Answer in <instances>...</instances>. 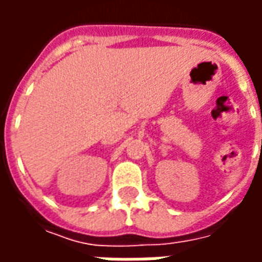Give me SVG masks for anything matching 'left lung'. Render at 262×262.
I'll list each match as a JSON object with an SVG mask.
<instances>
[{"label":"left lung","instance_id":"1","mask_svg":"<svg viewBox=\"0 0 262 262\" xmlns=\"http://www.w3.org/2000/svg\"><path fill=\"white\" fill-rule=\"evenodd\" d=\"M261 122H262V118H261ZM261 146H262V144H261Z\"/></svg>","mask_w":262,"mask_h":262}]
</instances>
